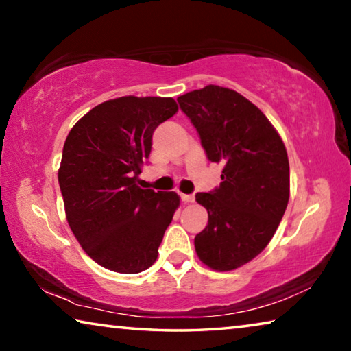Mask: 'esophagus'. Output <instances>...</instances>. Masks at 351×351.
Returning <instances> with one entry per match:
<instances>
[{
	"mask_svg": "<svg viewBox=\"0 0 351 351\" xmlns=\"http://www.w3.org/2000/svg\"><path fill=\"white\" fill-rule=\"evenodd\" d=\"M181 199L184 201V203H193V201H195V197H193V195L181 193Z\"/></svg>",
	"mask_w": 351,
	"mask_h": 351,
	"instance_id": "1",
	"label": "esophagus"
}]
</instances>
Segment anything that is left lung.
I'll list each match as a JSON object with an SVG mask.
<instances>
[{
	"instance_id": "left-lung-1",
	"label": "left lung",
	"mask_w": 351,
	"mask_h": 351,
	"mask_svg": "<svg viewBox=\"0 0 351 351\" xmlns=\"http://www.w3.org/2000/svg\"><path fill=\"white\" fill-rule=\"evenodd\" d=\"M207 158L221 162L219 187L197 193L209 223L195 237L198 258L213 271L246 265L268 246L289 199V162L280 134L240 93L207 85L178 97Z\"/></svg>"
}]
</instances>
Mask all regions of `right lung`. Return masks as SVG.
Instances as JSON below:
<instances>
[{
  "label": "right lung",
  "instance_id": "add662e5",
  "mask_svg": "<svg viewBox=\"0 0 351 351\" xmlns=\"http://www.w3.org/2000/svg\"><path fill=\"white\" fill-rule=\"evenodd\" d=\"M176 112L171 97L111 99L79 119L64 141L58 184L68 224L106 269L138 274L158 258L180 197L141 189L138 175L153 132Z\"/></svg>",
  "mask_w": 351,
  "mask_h": 351
}]
</instances>
